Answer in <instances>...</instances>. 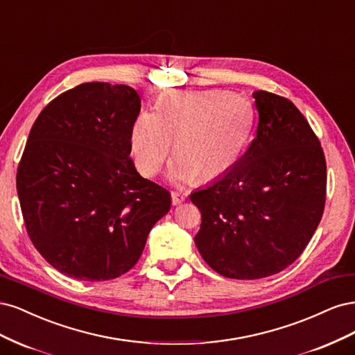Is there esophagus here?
Returning <instances> with one entry per match:
<instances>
[{"label": "esophagus", "mask_w": 355, "mask_h": 355, "mask_svg": "<svg viewBox=\"0 0 355 355\" xmlns=\"http://www.w3.org/2000/svg\"><path fill=\"white\" fill-rule=\"evenodd\" d=\"M171 199H173V205H174V207H177V205H181L182 202L186 200V194L173 191V194H171Z\"/></svg>", "instance_id": "1"}]
</instances>
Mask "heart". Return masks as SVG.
I'll list each match as a JSON object with an SVG mask.
<instances>
[{"label": "heart", "mask_w": 355, "mask_h": 355, "mask_svg": "<svg viewBox=\"0 0 355 355\" xmlns=\"http://www.w3.org/2000/svg\"><path fill=\"white\" fill-rule=\"evenodd\" d=\"M246 97L221 89H169L155 112L144 110L131 130V155L144 177L161 171L173 141L169 177L177 182L215 181L237 165L254 130Z\"/></svg>", "instance_id": "1"}]
</instances>
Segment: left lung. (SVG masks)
Listing matches in <instances>:
<instances>
[{
    "instance_id": "8db88e82",
    "label": "left lung",
    "mask_w": 355,
    "mask_h": 355,
    "mask_svg": "<svg viewBox=\"0 0 355 355\" xmlns=\"http://www.w3.org/2000/svg\"><path fill=\"white\" fill-rule=\"evenodd\" d=\"M257 135L237 165L190 194L202 214L194 237L202 258L221 276L254 280L298 258L322 220L326 159L317 135L288 98L252 94Z\"/></svg>"
}]
</instances>
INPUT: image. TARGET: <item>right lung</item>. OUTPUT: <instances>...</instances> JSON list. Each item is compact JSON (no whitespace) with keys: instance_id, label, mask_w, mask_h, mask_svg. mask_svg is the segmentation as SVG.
I'll use <instances>...</instances> for the list:
<instances>
[{"instance_id":"obj_1","label":"right lung","mask_w":355,"mask_h":355,"mask_svg":"<svg viewBox=\"0 0 355 355\" xmlns=\"http://www.w3.org/2000/svg\"><path fill=\"white\" fill-rule=\"evenodd\" d=\"M141 100L128 85L85 83L55 97L32 125L16 186L26 232L64 276L116 279L141 257L171 193L134 166Z\"/></svg>"}]
</instances>
